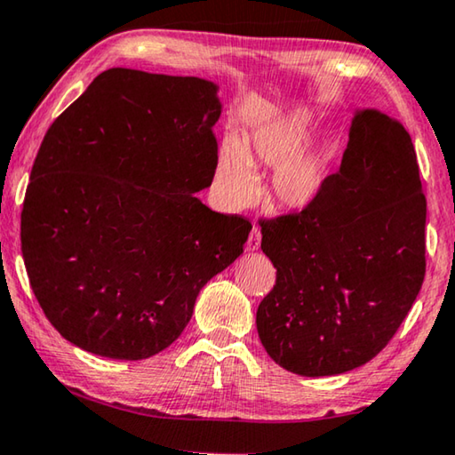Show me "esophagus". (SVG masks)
<instances>
[{
	"instance_id": "esophagus-1",
	"label": "esophagus",
	"mask_w": 455,
	"mask_h": 455,
	"mask_svg": "<svg viewBox=\"0 0 455 455\" xmlns=\"http://www.w3.org/2000/svg\"><path fill=\"white\" fill-rule=\"evenodd\" d=\"M259 246H260V228L252 227L251 235H249V241H246V251L255 252V251H259Z\"/></svg>"
}]
</instances>
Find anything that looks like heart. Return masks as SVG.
I'll return each mask as SVG.
<instances>
[{"label": "heart", "instance_id": "b5f03b06", "mask_svg": "<svg viewBox=\"0 0 455 455\" xmlns=\"http://www.w3.org/2000/svg\"><path fill=\"white\" fill-rule=\"evenodd\" d=\"M311 114L291 110L243 138L238 144H225L217 156L214 180L222 203L241 211L259 196L255 168H275L271 190L284 209H305L323 187V160L307 140Z\"/></svg>", "mask_w": 455, "mask_h": 455}]
</instances>
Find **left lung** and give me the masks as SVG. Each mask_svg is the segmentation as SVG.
I'll use <instances>...</instances> for the list:
<instances>
[{"mask_svg": "<svg viewBox=\"0 0 455 455\" xmlns=\"http://www.w3.org/2000/svg\"><path fill=\"white\" fill-rule=\"evenodd\" d=\"M426 211L402 122L357 110L339 172L317 198L260 225L276 281L257 309V331L275 363L339 375L391 341L426 276Z\"/></svg>", "mask_w": 455, "mask_h": 455, "instance_id": "1", "label": "left lung"}]
</instances>
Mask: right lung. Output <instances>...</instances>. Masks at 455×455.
Instances as JSON below:
<instances>
[{"instance_id":"right-lung-1","label":"right lung","mask_w":455,"mask_h":455,"mask_svg":"<svg viewBox=\"0 0 455 455\" xmlns=\"http://www.w3.org/2000/svg\"><path fill=\"white\" fill-rule=\"evenodd\" d=\"M217 94L195 76L110 68L45 132L21 255L45 317L76 347L156 355L241 257L251 222L195 196L214 179Z\"/></svg>"}]
</instances>
